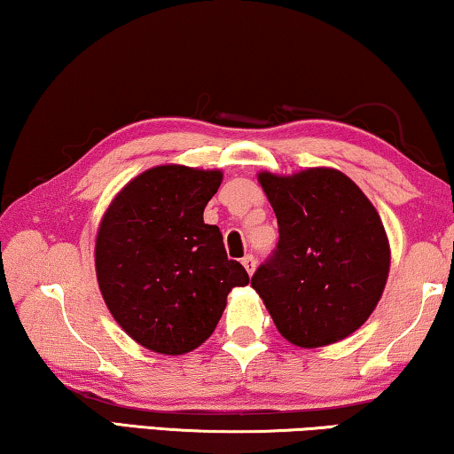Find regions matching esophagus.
Here are the masks:
<instances>
[{"label":"esophagus","mask_w":454,"mask_h":454,"mask_svg":"<svg viewBox=\"0 0 454 454\" xmlns=\"http://www.w3.org/2000/svg\"><path fill=\"white\" fill-rule=\"evenodd\" d=\"M242 265H245L248 276H253L254 267H257V259H254L253 254H247V257H242Z\"/></svg>","instance_id":"1"}]
</instances>
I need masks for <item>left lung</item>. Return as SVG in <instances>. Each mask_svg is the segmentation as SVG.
Here are the masks:
<instances>
[{
  "label": "left lung",
  "instance_id": "left-lung-1",
  "mask_svg": "<svg viewBox=\"0 0 454 454\" xmlns=\"http://www.w3.org/2000/svg\"><path fill=\"white\" fill-rule=\"evenodd\" d=\"M279 240L251 279L279 333L321 348L362 327L385 290L388 240L372 203L343 172H261Z\"/></svg>",
  "mask_w": 454,
  "mask_h": 454
}]
</instances>
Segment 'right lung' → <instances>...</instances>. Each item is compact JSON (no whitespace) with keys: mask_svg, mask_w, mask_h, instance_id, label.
<instances>
[{"mask_svg":"<svg viewBox=\"0 0 454 454\" xmlns=\"http://www.w3.org/2000/svg\"><path fill=\"white\" fill-rule=\"evenodd\" d=\"M220 170L156 166L114 197L100 222L97 276L125 333L158 354L178 356L214 333L226 296L248 273L228 259L218 226L203 209Z\"/></svg>","mask_w":454,"mask_h":454,"instance_id":"1","label":"right lung"}]
</instances>
